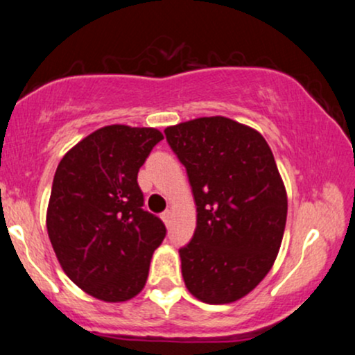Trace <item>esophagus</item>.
Segmentation results:
<instances>
[{
	"mask_svg": "<svg viewBox=\"0 0 355 355\" xmlns=\"http://www.w3.org/2000/svg\"><path fill=\"white\" fill-rule=\"evenodd\" d=\"M162 218H164L165 223H168L170 218H172V210H165L164 214H162Z\"/></svg>",
	"mask_w": 355,
	"mask_h": 355,
	"instance_id": "obj_1",
	"label": "esophagus"
}]
</instances>
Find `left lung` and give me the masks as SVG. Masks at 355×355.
Returning a JSON list of instances; mask_svg holds the SVG:
<instances>
[{
    "instance_id": "1",
    "label": "left lung",
    "mask_w": 355,
    "mask_h": 355,
    "mask_svg": "<svg viewBox=\"0 0 355 355\" xmlns=\"http://www.w3.org/2000/svg\"><path fill=\"white\" fill-rule=\"evenodd\" d=\"M166 141L185 166L197 229L180 248L191 295L229 304L254 291L282 243L287 193L266 138L225 116L168 126Z\"/></svg>"
}]
</instances>
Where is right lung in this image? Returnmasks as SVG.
Instances as JSON below:
<instances>
[{
  "label": "right lung",
  "mask_w": 355,
  "mask_h": 355,
  "mask_svg": "<svg viewBox=\"0 0 355 355\" xmlns=\"http://www.w3.org/2000/svg\"><path fill=\"white\" fill-rule=\"evenodd\" d=\"M155 128L110 125L61 158L53 178L46 229L64 274L95 299L123 302L145 287L155 248L166 229L144 210L137 177Z\"/></svg>",
  "instance_id": "1"
}]
</instances>
